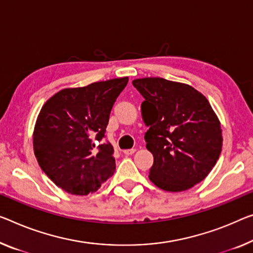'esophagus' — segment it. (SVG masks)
Here are the masks:
<instances>
[{
  "label": "esophagus",
  "mask_w": 253,
  "mask_h": 253,
  "mask_svg": "<svg viewBox=\"0 0 253 253\" xmlns=\"http://www.w3.org/2000/svg\"><path fill=\"white\" fill-rule=\"evenodd\" d=\"M135 153V149H126V150H124L123 151V154L126 155V156H130V155H132V154H134Z\"/></svg>",
  "instance_id": "obj_1"
}]
</instances>
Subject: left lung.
<instances>
[{"label":"left lung","mask_w":253,"mask_h":253,"mask_svg":"<svg viewBox=\"0 0 253 253\" xmlns=\"http://www.w3.org/2000/svg\"><path fill=\"white\" fill-rule=\"evenodd\" d=\"M132 84L145 98L146 147L154 156L149 180L164 191L192 188L211 173L223 146L220 122L208 99L190 84L164 78Z\"/></svg>","instance_id":"1"}]
</instances>
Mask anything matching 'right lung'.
<instances>
[{
	"label": "right lung",
	"mask_w": 253,
	"mask_h": 253,
	"mask_svg": "<svg viewBox=\"0 0 253 253\" xmlns=\"http://www.w3.org/2000/svg\"><path fill=\"white\" fill-rule=\"evenodd\" d=\"M127 81L124 77L65 88L42 105L34 127V153L44 173L65 192L94 193L114 174L113 147H95Z\"/></svg>",
	"instance_id": "obj_1"
}]
</instances>
